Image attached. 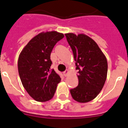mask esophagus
I'll list each match as a JSON object with an SVG mask.
<instances>
[{"mask_svg":"<svg viewBox=\"0 0 128 128\" xmlns=\"http://www.w3.org/2000/svg\"><path fill=\"white\" fill-rule=\"evenodd\" d=\"M68 73H69V71L68 70H66L65 72H63V74H64V76H66L68 75Z\"/></svg>","mask_w":128,"mask_h":128,"instance_id":"obj_1","label":"esophagus"}]
</instances>
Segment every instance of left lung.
Masks as SVG:
<instances>
[{
    "label": "left lung",
    "mask_w": 128,
    "mask_h": 128,
    "mask_svg": "<svg viewBox=\"0 0 128 128\" xmlns=\"http://www.w3.org/2000/svg\"><path fill=\"white\" fill-rule=\"evenodd\" d=\"M78 70V86L70 90L72 98L87 102L98 96L105 83L108 72L106 56L94 40L87 35L65 34Z\"/></svg>",
    "instance_id": "1"
}]
</instances>
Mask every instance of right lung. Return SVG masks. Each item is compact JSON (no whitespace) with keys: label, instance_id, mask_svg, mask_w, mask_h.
Returning a JSON list of instances; mask_svg holds the SVG:
<instances>
[{"label":"right lung","instance_id":"obj_1","mask_svg":"<svg viewBox=\"0 0 128 128\" xmlns=\"http://www.w3.org/2000/svg\"><path fill=\"white\" fill-rule=\"evenodd\" d=\"M64 37L56 31L42 32L30 40L20 52L18 69L20 80L29 96L38 102L53 98L61 78L50 69V53Z\"/></svg>","mask_w":128,"mask_h":128}]
</instances>
